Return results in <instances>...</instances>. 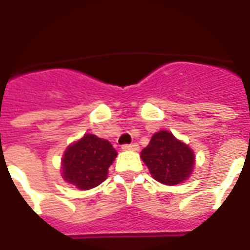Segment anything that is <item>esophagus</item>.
Wrapping results in <instances>:
<instances>
[{
	"label": "esophagus",
	"mask_w": 250,
	"mask_h": 250,
	"mask_svg": "<svg viewBox=\"0 0 250 250\" xmlns=\"http://www.w3.org/2000/svg\"><path fill=\"white\" fill-rule=\"evenodd\" d=\"M122 149H123V151H139V144H125V146H122Z\"/></svg>",
	"instance_id": "obj_1"
}]
</instances>
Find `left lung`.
<instances>
[{
    "instance_id": "1",
    "label": "left lung",
    "mask_w": 250,
    "mask_h": 250,
    "mask_svg": "<svg viewBox=\"0 0 250 250\" xmlns=\"http://www.w3.org/2000/svg\"><path fill=\"white\" fill-rule=\"evenodd\" d=\"M142 159L153 179L166 186L184 183L195 167V152L191 147L167 130L152 135L142 151Z\"/></svg>"
}]
</instances>
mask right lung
I'll list each match as a JSON object with an SVG mask.
<instances>
[{"label": "right lung", "mask_w": 250, "mask_h": 250, "mask_svg": "<svg viewBox=\"0 0 250 250\" xmlns=\"http://www.w3.org/2000/svg\"><path fill=\"white\" fill-rule=\"evenodd\" d=\"M116 155V149L108 140L84 134L64 151L62 177L81 191L95 188L107 179L108 168Z\"/></svg>", "instance_id": "add662e5"}]
</instances>
